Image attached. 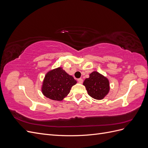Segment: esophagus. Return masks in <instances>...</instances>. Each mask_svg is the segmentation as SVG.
I'll return each instance as SVG.
<instances>
[{
	"mask_svg": "<svg viewBox=\"0 0 148 148\" xmlns=\"http://www.w3.org/2000/svg\"><path fill=\"white\" fill-rule=\"evenodd\" d=\"M78 82L79 83H82L83 82V80L82 78H79V79H78Z\"/></svg>",
	"mask_w": 148,
	"mask_h": 148,
	"instance_id": "1",
	"label": "esophagus"
}]
</instances>
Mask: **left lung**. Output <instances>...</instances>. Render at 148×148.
I'll list each match as a JSON object with an SVG mask.
<instances>
[{"label": "left lung", "instance_id": "1", "mask_svg": "<svg viewBox=\"0 0 148 148\" xmlns=\"http://www.w3.org/2000/svg\"><path fill=\"white\" fill-rule=\"evenodd\" d=\"M83 85L88 95L97 100L102 99L108 94L110 87L108 79L97 71H93L88 78L85 79Z\"/></svg>", "mask_w": 148, "mask_h": 148}]
</instances>
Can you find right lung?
<instances>
[{
	"mask_svg": "<svg viewBox=\"0 0 148 148\" xmlns=\"http://www.w3.org/2000/svg\"><path fill=\"white\" fill-rule=\"evenodd\" d=\"M77 83L72 76L66 73L61 67L49 71L46 75L42 86L43 95L52 100L60 101L70 92Z\"/></svg>",
	"mask_w": 148,
	"mask_h": 148,
	"instance_id": "right-lung-1",
	"label": "right lung"
}]
</instances>
